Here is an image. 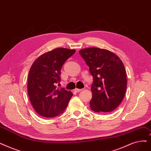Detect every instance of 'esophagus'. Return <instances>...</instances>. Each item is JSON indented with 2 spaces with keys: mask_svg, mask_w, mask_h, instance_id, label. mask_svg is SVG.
Here are the masks:
<instances>
[{
  "mask_svg": "<svg viewBox=\"0 0 151 151\" xmlns=\"http://www.w3.org/2000/svg\"><path fill=\"white\" fill-rule=\"evenodd\" d=\"M81 90H83L82 89H78V88H76L75 89V91L76 92V93H78V92H80Z\"/></svg>",
  "mask_w": 151,
  "mask_h": 151,
  "instance_id": "obj_1",
  "label": "esophagus"
}]
</instances>
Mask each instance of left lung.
Returning a JSON list of instances; mask_svg holds the SVG:
<instances>
[{
	"label": "left lung",
	"instance_id": "obj_1",
	"mask_svg": "<svg viewBox=\"0 0 151 151\" xmlns=\"http://www.w3.org/2000/svg\"><path fill=\"white\" fill-rule=\"evenodd\" d=\"M79 53L93 77L91 109L101 114L113 112L126 93L127 80L123 62L116 55L106 49L89 47L80 50Z\"/></svg>",
	"mask_w": 151,
	"mask_h": 151
}]
</instances>
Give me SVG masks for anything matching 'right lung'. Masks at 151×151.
<instances>
[{
	"label": "right lung",
	"mask_w": 151,
	"mask_h": 151,
	"mask_svg": "<svg viewBox=\"0 0 151 151\" xmlns=\"http://www.w3.org/2000/svg\"><path fill=\"white\" fill-rule=\"evenodd\" d=\"M75 50L57 48L39 56L30 68L28 79V96L32 107L41 116H56L67 108L73 96L71 91L57 88L60 70Z\"/></svg>",
	"instance_id": "right-lung-1"
}]
</instances>
